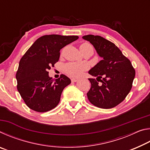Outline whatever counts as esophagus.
Returning <instances> with one entry per match:
<instances>
[{
  "label": "esophagus",
  "instance_id": "obj_1",
  "mask_svg": "<svg viewBox=\"0 0 150 150\" xmlns=\"http://www.w3.org/2000/svg\"><path fill=\"white\" fill-rule=\"evenodd\" d=\"M71 82H72V83H75V82H77V81H78V79H75V78H72V79H71Z\"/></svg>",
  "mask_w": 150,
  "mask_h": 150
}]
</instances>
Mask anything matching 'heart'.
I'll list each match as a JSON object with an SVG mask.
<instances>
[{
  "label": "heart",
  "instance_id": "1",
  "mask_svg": "<svg viewBox=\"0 0 150 150\" xmlns=\"http://www.w3.org/2000/svg\"><path fill=\"white\" fill-rule=\"evenodd\" d=\"M91 45L88 43H83L79 45V49L81 52L84 53ZM87 65L83 63H77L70 62L65 64L64 66V71L67 75L71 77H79L83 75V72L87 70Z\"/></svg>",
  "mask_w": 150,
  "mask_h": 150
}]
</instances>
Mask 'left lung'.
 I'll use <instances>...</instances> for the list:
<instances>
[{
  "label": "left lung",
  "mask_w": 150,
  "mask_h": 150,
  "mask_svg": "<svg viewBox=\"0 0 150 150\" xmlns=\"http://www.w3.org/2000/svg\"><path fill=\"white\" fill-rule=\"evenodd\" d=\"M83 38L95 47L103 57L88 73L96 79H88L91 87L87 93L88 100L101 108L115 107L130 93L136 71L128 58L115 44L100 35H87ZM100 82L99 84L98 82Z\"/></svg>",
  "instance_id": "1"
}]
</instances>
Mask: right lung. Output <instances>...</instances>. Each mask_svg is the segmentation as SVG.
<instances>
[{
    "label": "right lung",
    "instance_id": "add662e5",
    "mask_svg": "<svg viewBox=\"0 0 150 150\" xmlns=\"http://www.w3.org/2000/svg\"><path fill=\"white\" fill-rule=\"evenodd\" d=\"M78 38L77 35H43L22 56L16 74L17 89L30 109L45 112L59 104L63 88L71 80L63 74L53 79L47 70L59 61L60 50Z\"/></svg>",
    "mask_w": 150,
    "mask_h": 150
}]
</instances>
